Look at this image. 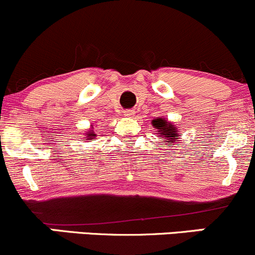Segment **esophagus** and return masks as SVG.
<instances>
[{"label":"esophagus","mask_w":255,"mask_h":255,"mask_svg":"<svg viewBox=\"0 0 255 255\" xmlns=\"http://www.w3.org/2000/svg\"><path fill=\"white\" fill-rule=\"evenodd\" d=\"M134 114H135L134 110H125V111H123V115H125L126 117H133L134 116Z\"/></svg>","instance_id":"34e87169"}]
</instances>
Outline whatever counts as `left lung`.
<instances>
[{
    "label": "left lung",
    "instance_id": "obj_1",
    "mask_svg": "<svg viewBox=\"0 0 255 255\" xmlns=\"http://www.w3.org/2000/svg\"><path fill=\"white\" fill-rule=\"evenodd\" d=\"M151 125L152 127L156 128L157 136L160 139H165L163 143H173V145H179V139L182 138V134L178 132V128L175 123L170 122L163 117H156L151 121Z\"/></svg>",
    "mask_w": 255,
    "mask_h": 255
}]
</instances>
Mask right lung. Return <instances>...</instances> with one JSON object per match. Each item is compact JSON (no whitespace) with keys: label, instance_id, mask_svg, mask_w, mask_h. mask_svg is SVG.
Returning <instances> with one entry per match:
<instances>
[{"label":"right lung","instance_id":"add662e5","mask_svg":"<svg viewBox=\"0 0 255 255\" xmlns=\"http://www.w3.org/2000/svg\"><path fill=\"white\" fill-rule=\"evenodd\" d=\"M96 136L95 133H94V130L90 128L89 130H88L87 133H85V138H87V140H92V139H94Z\"/></svg>","mask_w":255,"mask_h":255}]
</instances>
